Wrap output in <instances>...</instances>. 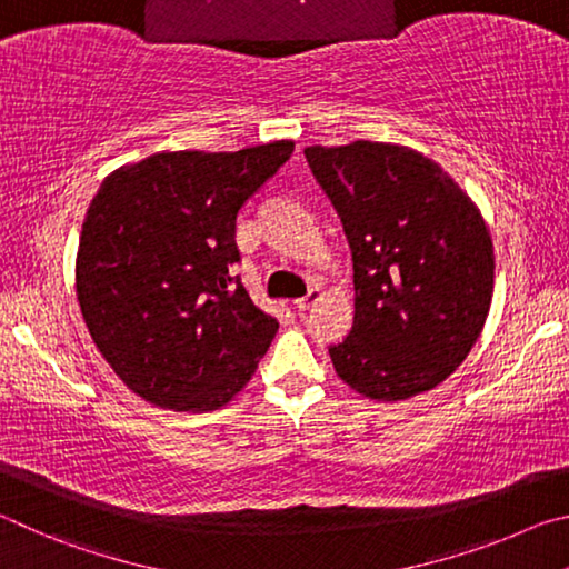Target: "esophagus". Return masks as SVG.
I'll return each instance as SVG.
<instances>
[{"label": "esophagus", "instance_id": "obj_1", "mask_svg": "<svg viewBox=\"0 0 569 569\" xmlns=\"http://www.w3.org/2000/svg\"><path fill=\"white\" fill-rule=\"evenodd\" d=\"M322 297H325L322 287H312V290L307 292L305 297H300V300H295V307H297V310H310V307L320 302Z\"/></svg>", "mask_w": 569, "mask_h": 569}]
</instances>
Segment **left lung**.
<instances>
[{
	"instance_id": "8db88e82",
	"label": "left lung",
	"mask_w": 569,
	"mask_h": 569,
	"mask_svg": "<svg viewBox=\"0 0 569 569\" xmlns=\"http://www.w3.org/2000/svg\"><path fill=\"white\" fill-rule=\"evenodd\" d=\"M355 262V320L330 347L340 380L375 402L445 382L480 337L495 290L490 229L470 194L417 149L307 147Z\"/></svg>"
}]
</instances>
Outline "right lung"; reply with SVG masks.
I'll return each mask as SVG.
<instances>
[{"mask_svg":"<svg viewBox=\"0 0 569 569\" xmlns=\"http://www.w3.org/2000/svg\"><path fill=\"white\" fill-rule=\"evenodd\" d=\"M295 152H157L104 177L79 234L74 287L97 350L129 390L212 412L252 380L279 322L229 274L237 212Z\"/></svg>","mask_w":569,"mask_h":569,"instance_id":"obj_1","label":"right lung"}]
</instances>
